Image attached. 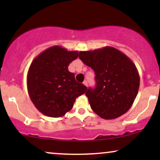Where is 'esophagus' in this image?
Wrapping results in <instances>:
<instances>
[{"label": "esophagus", "mask_w": 160, "mask_h": 160, "mask_svg": "<svg viewBox=\"0 0 160 160\" xmlns=\"http://www.w3.org/2000/svg\"><path fill=\"white\" fill-rule=\"evenodd\" d=\"M83 84H84V85H85L86 87H88V82H87V81H84V82H83Z\"/></svg>", "instance_id": "34e87169"}]
</instances>
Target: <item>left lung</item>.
Returning a JSON list of instances; mask_svg holds the SVG:
<instances>
[{"mask_svg": "<svg viewBox=\"0 0 160 160\" xmlns=\"http://www.w3.org/2000/svg\"><path fill=\"white\" fill-rule=\"evenodd\" d=\"M79 58L95 73V88H89L85 93L94 112L104 119L125 113L132 106L140 86L138 71L132 61L111 47L82 51Z\"/></svg>", "mask_w": 160, "mask_h": 160, "instance_id": "1", "label": "left lung"}]
</instances>
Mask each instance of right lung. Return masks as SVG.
<instances>
[{
  "label": "right lung",
  "instance_id": "1",
  "mask_svg": "<svg viewBox=\"0 0 160 160\" xmlns=\"http://www.w3.org/2000/svg\"><path fill=\"white\" fill-rule=\"evenodd\" d=\"M77 51L60 46L48 48L32 61L27 76L28 91L36 108L49 117H61L73 108L76 98L87 89L75 79L68 65Z\"/></svg>",
  "mask_w": 160,
  "mask_h": 160
}]
</instances>
